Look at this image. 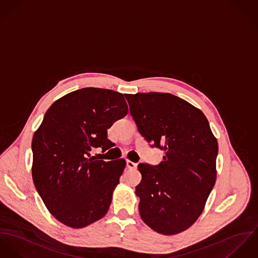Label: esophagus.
<instances>
[{
    "label": "esophagus",
    "mask_w": 258,
    "mask_h": 258,
    "mask_svg": "<svg viewBox=\"0 0 258 258\" xmlns=\"http://www.w3.org/2000/svg\"><path fill=\"white\" fill-rule=\"evenodd\" d=\"M126 167L130 169H136L138 167V164L131 161V160H126Z\"/></svg>",
    "instance_id": "esophagus-1"
}]
</instances>
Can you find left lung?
<instances>
[{
	"instance_id": "1",
	"label": "left lung",
	"mask_w": 258,
	"mask_h": 258,
	"mask_svg": "<svg viewBox=\"0 0 258 258\" xmlns=\"http://www.w3.org/2000/svg\"><path fill=\"white\" fill-rule=\"evenodd\" d=\"M124 96L139 132L165 153L155 167L139 164L140 215L159 233H179L200 217L215 185L217 139L203 112L179 97L157 92Z\"/></svg>"
}]
</instances>
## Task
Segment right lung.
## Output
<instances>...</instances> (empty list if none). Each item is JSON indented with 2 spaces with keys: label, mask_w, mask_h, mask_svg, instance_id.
I'll use <instances>...</instances> for the list:
<instances>
[{
  "label": "right lung",
  "mask_w": 258,
  "mask_h": 258,
  "mask_svg": "<svg viewBox=\"0 0 258 258\" xmlns=\"http://www.w3.org/2000/svg\"><path fill=\"white\" fill-rule=\"evenodd\" d=\"M128 111L123 95L83 88L55 101L33 135L32 180L49 213L81 229L108 212L125 160H97L94 147L107 149V130Z\"/></svg>",
  "instance_id": "add662e5"
}]
</instances>
